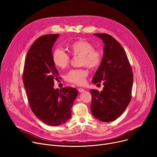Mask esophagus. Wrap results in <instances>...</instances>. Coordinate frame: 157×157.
Wrapping results in <instances>:
<instances>
[{"instance_id": "obj_1", "label": "esophagus", "mask_w": 157, "mask_h": 157, "mask_svg": "<svg viewBox=\"0 0 157 157\" xmlns=\"http://www.w3.org/2000/svg\"><path fill=\"white\" fill-rule=\"evenodd\" d=\"M78 91H79V92H83L85 91V90L83 89V88H78Z\"/></svg>"}]
</instances>
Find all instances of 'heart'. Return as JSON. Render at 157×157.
<instances>
[{
  "label": "heart",
  "instance_id": "b5f03b06",
  "mask_svg": "<svg viewBox=\"0 0 157 157\" xmlns=\"http://www.w3.org/2000/svg\"><path fill=\"white\" fill-rule=\"evenodd\" d=\"M67 49L73 56H81V66H86L90 69L98 68L102 61V53L94 48L92 44L85 40H78L67 45ZM52 59L54 64L59 68L66 67L70 62L69 54L63 50L56 48L52 52ZM88 72L86 69H78L70 71L66 76V81L77 85L84 84Z\"/></svg>",
  "mask_w": 157,
  "mask_h": 157
}]
</instances>
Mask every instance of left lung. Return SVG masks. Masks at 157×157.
I'll use <instances>...</instances> for the list:
<instances>
[{
  "label": "left lung",
  "instance_id": "8db88e82",
  "mask_svg": "<svg viewBox=\"0 0 157 157\" xmlns=\"http://www.w3.org/2000/svg\"><path fill=\"white\" fill-rule=\"evenodd\" d=\"M104 43L103 57L93 78L94 84L103 82L100 92L91 90L93 116L103 122L117 119L131 100L133 74L128 56L118 41L106 33H94Z\"/></svg>",
  "mask_w": 157,
  "mask_h": 157
}]
</instances>
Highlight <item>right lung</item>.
Returning <instances> with one entry per match:
<instances>
[{
  "label": "right lung",
  "instance_id": "add662e5",
  "mask_svg": "<svg viewBox=\"0 0 157 157\" xmlns=\"http://www.w3.org/2000/svg\"><path fill=\"white\" fill-rule=\"evenodd\" d=\"M59 34L36 39L26 56L23 81L29 105L40 121L52 126L66 122L71 117L73 103L78 96L76 88H54L59 72L52 59L53 47Z\"/></svg>",
  "mask_w": 157,
  "mask_h": 157
}]
</instances>
